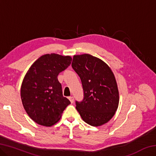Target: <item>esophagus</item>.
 I'll return each mask as SVG.
<instances>
[{
	"label": "esophagus",
	"instance_id": "34e87169",
	"mask_svg": "<svg viewBox=\"0 0 156 156\" xmlns=\"http://www.w3.org/2000/svg\"><path fill=\"white\" fill-rule=\"evenodd\" d=\"M69 99L70 102H72V103H73V102H74V98H73V96H69Z\"/></svg>",
	"mask_w": 156,
	"mask_h": 156
}]
</instances>
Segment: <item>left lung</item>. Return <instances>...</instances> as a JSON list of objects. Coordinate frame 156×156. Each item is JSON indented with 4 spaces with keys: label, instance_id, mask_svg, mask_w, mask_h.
I'll return each mask as SVG.
<instances>
[{
    "label": "left lung",
    "instance_id": "left-lung-1",
    "mask_svg": "<svg viewBox=\"0 0 156 156\" xmlns=\"http://www.w3.org/2000/svg\"><path fill=\"white\" fill-rule=\"evenodd\" d=\"M72 66L84 91L83 101L76 102L82 119L94 126L108 122L119 104V91L112 70L101 59L87 54L73 56Z\"/></svg>",
    "mask_w": 156,
    "mask_h": 156
}]
</instances>
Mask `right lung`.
Instances as JSON below:
<instances>
[{
  "mask_svg": "<svg viewBox=\"0 0 156 156\" xmlns=\"http://www.w3.org/2000/svg\"><path fill=\"white\" fill-rule=\"evenodd\" d=\"M72 60L69 56L44 54L31 65L25 74L20 89L21 100L28 115L38 125H54L71 103L62 96L57 77Z\"/></svg>",
  "mask_w": 156,
  "mask_h": 156,
  "instance_id": "1",
  "label": "right lung"
}]
</instances>
